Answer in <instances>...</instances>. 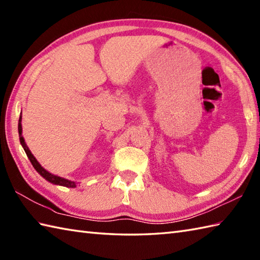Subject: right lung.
Segmentation results:
<instances>
[{
	"label": "right lung",
	"mask_w": 260,
	"mask_h": 260,
	"mask_svg": "<svg viewBox=\"0 0 260 260\" xmlns=\"http://www.w3.org/2000/svg\"><path fill=\"white\" fill-rule=\"evenodd\" d=\"M21 133H22V127H21V117L19 119V134H20V142L22 146H23L24 151L26 153L27 157H29L31 164L33 165V168H35L37 170V172L40 174L41 176H43L47 181L50 182V183H53V184H59V185H63V186H67V187H75L76 186V183L73 181H69V180H66V179H62L60 178V176H57V175H53L51 173H49L48 171H46L45 169H43L40 164L38 163V161L36 159V157L32 155L31 152L29 151V148L26 147L25 143H24V140L23 137L21 136Z\"/></svg>",
	"instance_id": "1"
}]
</instances>
